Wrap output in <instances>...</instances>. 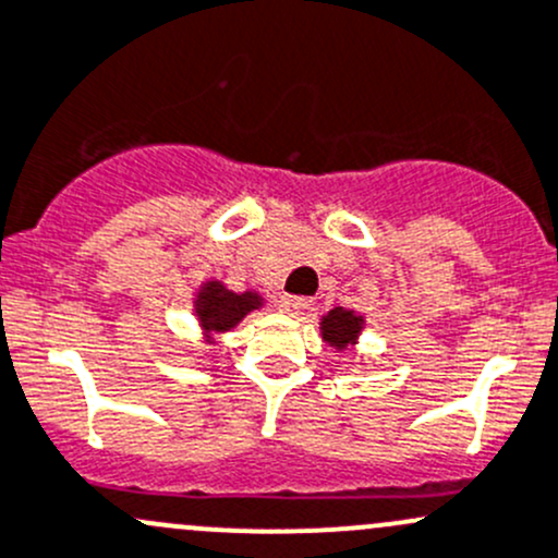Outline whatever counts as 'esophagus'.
<instances>
[{
  "label": "esophagus",
  "instance_id": "esophagus-1",
  "mask_svg": "<svg viewBox=\"0 0 558 558\" xmlns=\"http://www.w3.org/2000/svg\"><path fill=\"white\" fill-rule=\"evenodd\" d=\"M278 307H280V313H286V315H299V313H304V310L310 307V299H304V296H280Z\"/></svg>",
  "mask_w": 558,
  "mask_h": 558
}]
</instances>
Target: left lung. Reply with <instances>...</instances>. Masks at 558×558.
Returning a JSON list of instances; mask_svg holds the SVG:
<instances>
[{
	"label": "left lung",
	"mask_w": 558,
	"mask_h": 558,
	"mask_svg": "<svg viewBox=\"0 0 558 558\" xmlns=\"http://www.w3.org/2000/svg\"><path fill=\"white\" fill-rule=\"evenodd\" d=\"M361 328H363V315H357L355 310L333 307L331 313L320 318V337H324V342H328L337 350H344L348 344H355L357 337H361Z\"/></svg>",
	"instance_id": "8db88e82"
}]
</instances>
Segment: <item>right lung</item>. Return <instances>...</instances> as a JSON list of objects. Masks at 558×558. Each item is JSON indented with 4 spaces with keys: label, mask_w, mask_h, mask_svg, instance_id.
<instances>
[{
    "label": "right lung",
    "mask_w": 558,
    "mask_h": 558,
    "mask_svg": "<svg viewBox=\"0 0 558 558\" xmlns=\"http://www.w3.org/2000/svg\"><path fill=\"white\" fill-rule=\"evenodd\" d=\"M264 299L256 291L234 294L221 280H205L195 299V315L208 342H214V333L230 331L251 313L259 310Z\"/></svg>",
    "instance_id": "obj_1"
}]
</instances>
